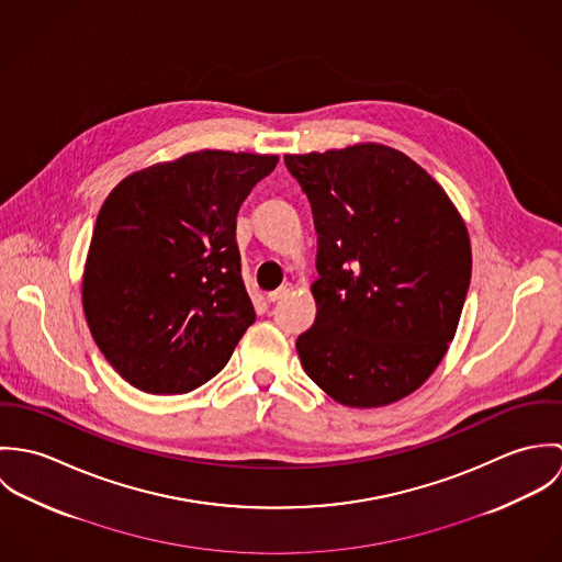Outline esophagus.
Instances as JSON below:
<instances>
[{
    "label": "esophagus",
    "instance_id": "1",
    "mask_svg": "<svg viewBox=\"0 0 562 562\" xmlns=\"http://www.w3.org/2000/svg\"><path fill=\"white\" fill-rule=\"evenodd\" d=\"M292 292V283H285V285H281L279 290H274V292H270L268 294V303H277V301H283L288 294Z\"/></svg>",
    "mask_w": 562,
    "mask_h": 562
}]
</instances>
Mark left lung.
Wrapping results in <instances>:
<instances>
[{
    "mask_svg": "<svg viewBox=\"0 0 562 562\" xmlns=\"http://www.w3.org/2000/svg\"><path fill=\"white\" fill-rule=\"evenodd\" d=\"M318 232V314L299 335L333 401L385 406L415 392L452 341L472 279L463 218L443 188L385 145L285 156Z\"/></svg>",
    "mask_w": 562,
    "mask_h": 562,
    "instance_id": "1",
    "label": "left lung"
}]
</instances>
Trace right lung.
Segmentation results:
<instances>
[{
  "mask_svg": "<svg viewBox=\"0 0 562 562\" xmlns=\"http://www.w3.org/2000/svg\"><path fill=\"white\" fill-rule=\"evenodd\" d=\"M277 161L205 149L125 177L101 205L81 303L99 350L136 390L201 387L255 322L236 218Z\"/></svg>",
  "mask_w": 562,
  "mask_h": 562,
  "instance_id": "right-lung-1",
  "label": "right lung"
}]
</instances>
